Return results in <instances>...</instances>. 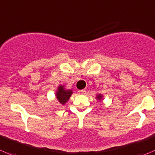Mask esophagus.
<instances>
[{"label":"esophagus","instance_id":"1","mask_svg":"<svg viewBox=\"0 0 155 155\" xmlns=\"http://www.w3.org/2000/svg\"><path fill=\"white\" fill-rule=\"evenodd\" d=\"M78 93H79V94H85V90H79V91H78Z\"/></svg>","mask_w":155,"mask_h":155}]
</instances>
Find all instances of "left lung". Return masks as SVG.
<instances>
[{"label":"left lung","instance_id":"obj_1","mask_svg":"<svg viewBox=\"0 0 155 155\" xmlns=\"http://www.w3.org/2000/svg\"><path fill=\"white\" fill-rule=\"evenodd\" d=\"M97 100H101V99L102 98V95H101V94H98V95L97 96Z\"/></svg>","mask_w":155,"mask_h":155}]
</instances>
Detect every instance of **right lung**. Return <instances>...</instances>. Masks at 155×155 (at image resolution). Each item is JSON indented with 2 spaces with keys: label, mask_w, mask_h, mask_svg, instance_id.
I'll use <instances>...</instances> for the list:
<instances>
[{
  "label": "right lung",
  "mask_w": 155,
  "mask_h": 155,
  "mask_svg": "<svg viewBox=\"0 0 155 155\" xmlns=\"http://www.w3.org/2000/svg\"><path fill=\"white\" fill-rule=\"evenodd\" d=\"M72 93V90H67L63 85H60L58 87V91L56 92V97L58 102H60L61 104H64L69 100Z\"/></svg>",
  "instance_id": "obj_1"
}]
</instances>
